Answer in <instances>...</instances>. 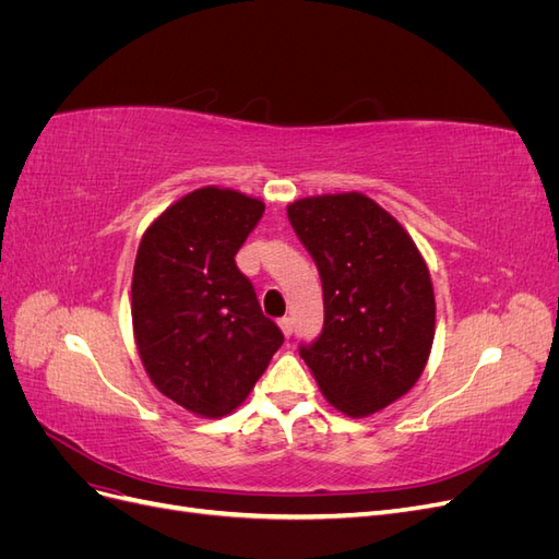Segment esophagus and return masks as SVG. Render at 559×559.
<instances>
[{"label":"esophagus","instance_id":"34e87169","mask_svg":"<svg viewBox=\"0 0 559 559\" xmlns=\"http://www.w3.org/2000/svg\"><path fill=\"white\" fill-rule=\"evenodd\" d=\"M280 329H282V333H284L286 337H292V333H294V321H292V317H282V319H280Z\"/></svg>","mask_w":559,"mask_h":559}]
</instances>
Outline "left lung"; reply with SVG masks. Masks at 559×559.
I'll use <instances>...</instances> for the list:
<instances>
[{
  "label": "left lung",
  "mask_w": 559,
  "mask_h": 559,
  "mask_svg": "<svg viewBox=\"0 0 559 559\" xmlns=\"http://www.w3.org/2000/svg\"><path fill=\"white\" fill-rule=\"evenodd\" d=\"M286 214L324 292V329L300 357L337 411L373 415L408 394L427 366L429 267L396 218L364 193L302 198Z\"/></svg>",
  "instance_id": "obj_1"
}]
</instances>
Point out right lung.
Returning a JSON list of instances; mask_svg holds the SVG:
<instances>
[{
    "label": "right lung",
    "mask_w": 559,
    "mask_h": 559,
    "mask_svg": "<svg viewBox=\"0 0 559 559\" xmlns=\"http://www.w3.org/2000/svg\"><path fill=\"white\" fill-rule=\"evenodd\" d=\"M263 212L257 198L205 186L146 228L134 259L142 364L160 394L200 417L238 408L284 343L235 265Z\"/></svg>",
    "instance_id": "right-lung-1"
}]
</instances>
